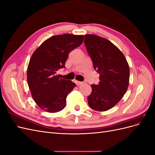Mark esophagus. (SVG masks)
Returning a JSON list of instances; mask_svg holds the SVG:
<instances>
[{"label": "esophagus", "instance_id": "obj_1", "mask_svg": "<svg viewBox=\"0 0 155 155\" xmlns=\"http://www.w3.org/2000/svg\"><path fill=\"white\" fill-rule=\"evenodd\" d=\"M75 83H76L77 85H81L83 83L81 81H75Z\"/></svg>", "mask_w": 155, "mask_h": 155}]
</instances>
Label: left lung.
<instances>
[{
	"instance_id": "obj_1",
	"label": "left lung",
	"mask_w": 155,
	"mask_h": 155,
	"mask_svg": "<svg viewBox=\"0 0 155 155\" xmlns=\"http://www.w3.org/2000/svg\"><path fill=\"white\" fill-rule=\"evenodd\" d=\"M84 42L94 68L100 74L99 84L91 85L88 104L94 110L106 111L118 104L127 90L129 64L124 54L109 40L87 34Z\"/></svg>"
}]
</instances>
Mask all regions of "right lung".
Instances as JSON below:
<instances>
[{"instance_id":"add662e5","label":"right lung","mask_w":155,"mask_h":155,"mask_svg":"<svg viewBox=\"0 0 155 155\" xmlns=\"http://www.w3.org/2000/svg\"><path fill=\"white\" fill-rule=\"evenodd\" d=\"M83 39V35H54L33 53L27 68V81L33 99L42 110L54 113L66 105L67 95L76 84L58 78L55 74L65 68L69 53L81 45Z\"/></svg>"}]
</instances>
